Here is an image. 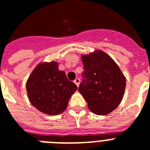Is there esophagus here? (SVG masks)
Wrapping results in <instances>:
<instances>
[{"label":"esophagus","instance_id":"obj_1","mask_svg":"<svg viewBox=\"0 0 150 150\" xmlns=\"http://www.w3.org/2000/svg\"><path fill=\"white\" fill-rule=\"evenodd\" d=\"M74 83L77 86H79V83H80V79H79V78H76V79H74Z\"/></svg>","mask_w":150,"mask_h":150}]
</instances>
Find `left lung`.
Here are the masks:
<instances>
[{
	"instance_id": "obj_1",
	"label": "left lung",
	"mask_w": 150,
	"mask_h": 150,
	"mask_svg": "<svg viewBox=\"0 0 150 150\" xmlns=\"http://www.w3.org/2000/svg\"><path fill=\"white\" fill-rule=\"evenodd\" d=\"M83 81L78 91L88 109L97 115H107L120 104L125 88V77L120 67L104 52L83 55Z\"/></svg>"
}]
</instances>
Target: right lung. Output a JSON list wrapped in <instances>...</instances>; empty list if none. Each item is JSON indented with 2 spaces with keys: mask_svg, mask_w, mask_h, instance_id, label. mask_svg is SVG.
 Here are the masks:
<instances>
[{
  "mask_svg": "<svg viewBox=\"0 0 150 150\" xmlns=\"http://www.w3.org/2000/svg\"><path fill=\"white\" fill-rule=\"evenodd\" d=\"M30 102L40 112L59 115L67 108L71 95L77 86L70 81L65 73L59 71V64H40L29 76L26 83Z\"/></svg>",
  "mask_w": 150,
  "mask_h": 150,
  "instance_id": "right-lung-1",
  "label": "right lung"
}]
</instances>
